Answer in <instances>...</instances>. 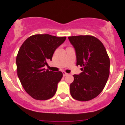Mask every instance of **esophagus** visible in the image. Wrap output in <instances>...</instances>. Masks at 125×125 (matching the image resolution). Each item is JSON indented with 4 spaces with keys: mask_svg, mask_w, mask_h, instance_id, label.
<instances>
[{
    "mask_svg": "<svg viewBox=\"0 0 125 125\" xmlns=\"http://www.w3.org/2000/svg\"><path fill=\"white\" fill-rule=\"evenodd\" d=\"M68 75L67 73H65V72H63V75L64 77L66 76V75Z\"/></svg>",
    "mask_w": 125,
    "mask_h": 125,
    "instance_id": "obj_1",
    "label": "esophagus"
}]
</instances>
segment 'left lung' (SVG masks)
Listing matches in <instances>:
<instances>
[{
  "label": "left lung",
  "mask_w": 125,
  "mask_h": 125,
  "mask_svg": "<svg viewBox=\"0 0 125 125\" xmlns=\"http://www.w3.org/2000/svg\"><path fill=\"white\" fill-rule=\"evenodd\" d=\"M75 48L77 66H82L81 73L74 74L70 84L73 99L88 101L96 97L105 86L109 75L110 60L101 41L89 35L68 37Z\"/></svg>",
  "instance_id": "obj_1"
}]
</instances>
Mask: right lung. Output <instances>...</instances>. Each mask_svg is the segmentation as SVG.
Wrapping results in <instances>:
<instances>
[{"label":"right lung","mask_w":125,"mask_h":125,"mask_svg":"<svg viewBox=\"0 0 125 125\" xmlns=\"http://www.w3.org/2000/svg\"><path fill=\"white\" fill-rule=\"evenodd\" d=\"M66 37L36 34L29 37L20 48L16 57L17 75L25 91L36 100L51 99L56 93L61 80V71L44 68L52 60L55 50Z\"/></svg>","instance_id":"obj_1"}]
</instances>
